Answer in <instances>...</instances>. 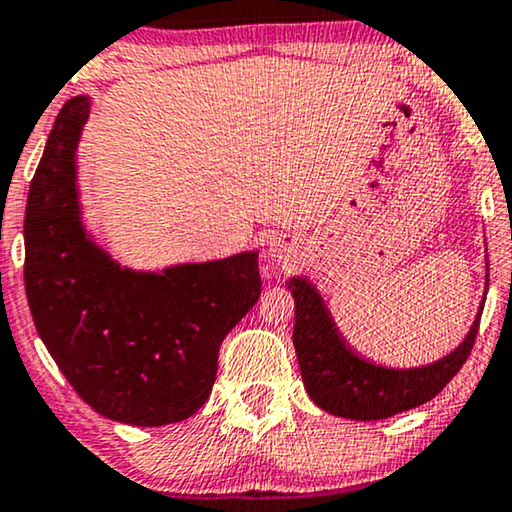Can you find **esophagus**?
Returning a JSON list of instances; mask_svg holds the SVG:
<instances>
[{"label": "esophagus", "mask_w": 512, "mask_h": 512, "mask_svg": "<svg viewBox=\"0 0 512 512\" xmlns=\"http://www.w3.org/2000/svg\"><path fill=\"white\" fill-rule=\"evenodd\" d=\"M270 254L277 258V261H289L293 256V242L284 240V237H277V240H272L270 244Z\"/></svg>", "instance_id": "obj_1"}]
</instances>
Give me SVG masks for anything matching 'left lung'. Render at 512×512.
Segmentation results:
<instances>
[{
    "instance_id": "8db88e82",
    "label": "left lung",
    "mask_w": 512,
    "mask_h": 512,
    "mask_svg": "<svg viewBox=\"0 0 512 512\" xmlns=\"http://www.w3.org/2000/svg\"><path fill=\"white\" fill-rule=\"evenodd\" d=\"M296 303L293 347L300 375L314 403L328 415L375 422L412 410L440 394L471 356L482 307L464 342L443 359L422 368H384L361 359L342 338L319 291L305 277H291Z\"/></svg>"
}]
</instances>
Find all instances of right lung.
Listing matches in <instances>:
<instances>
[{
    "mask_svg": "<svg viewBox=\"0 0 512 512\" xmlns=\"http://www.w3.org/2000/svg\"><path fill=\"white\" fill-rule=\"evenodd\" d=\"M90 97L55 118L25 209V291L39 338L83 401L114 422L188 419L219 347L261 296L258 251L163 272L121 268L81 221L76 146Z\"/></svg>",
    "mask_w": 512,
    "mask_h": 512,
    "instance_id": "1",
    "label": "right lung"
}]
</instances>
